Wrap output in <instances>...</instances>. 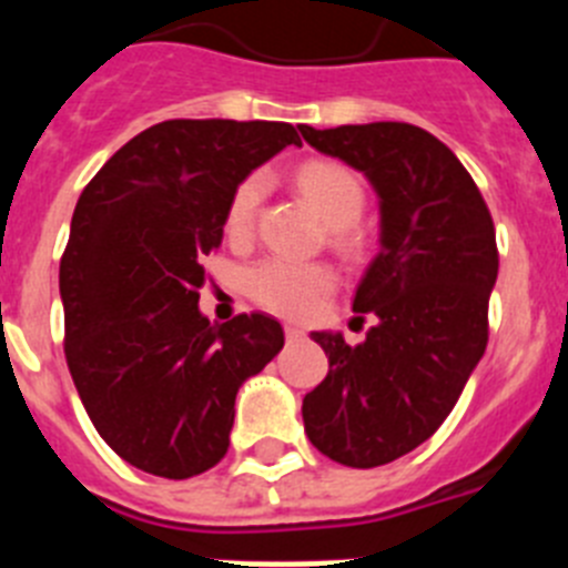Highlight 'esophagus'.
Wrapping results in <instances>:
<instances>
[{
    "label": "esophagus",
    "instance_id": "esophagus-1",
    "mask_svg": "<svg viewBox=\"0 0 568 568\" xmlns=\"http://www.w3.org/2000/svg\"><path fill=\"white\" fill-rule=\"evenodd\" d=\"M284 333H287V341H301V338H304V329L293 327V324H287V327H284Z\"/></svg>",
    "mask_w": 568,
    "mask_h": 568
}]
</instances>
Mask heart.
Segmentation results:
<instances>
[{"mask_svg":"<svg viewBox=\"0 0 568 568\" xmlns=\"http://www.w3.org/2000/svg\"><path fill=\"white\" fill-rule=\"evenodd\" d=\"M295 187L318 210L329 230H335V244L346 253L355 250L353 224L364 213L366 195L358 175L344 164L307 162L295 173ZM264 179L250 175L235 187L224 213V233L230 241H247L253 235L258 204L264 199ZM335 287V278L324 264L290 258H267L247 273V290L261 307L290 318H307L321 307Z\"/></svg>","mask_w":568,"mask_h":568,"instance_id":"1","label":"heart"}]
</instances>
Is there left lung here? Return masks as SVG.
I'll list each match as a JSON object with an SVG mask.
<instances>
[{
    "label": "left lung",
    "mask_w": 568,
    "mask_h": 568,
    "mask_svg": "<svg viewBox=\"0 0 568 568\" xmlns=\"http://www.w3.org/2000/svg\"><path fill=\"white\" fill-rule=\"evenodd\" d=\"M298 130L318 153L364 173L378 195L381 250L353 301L375 327L358 346L313 333L329 373L301 406L321 455L373 469L433 438L484 358L495 224L458 155L415 124Z\"/></svg>",
    "instance_id": "left-lung-1"
}]
</instances>
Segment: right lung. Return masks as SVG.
<instances>
[{"label": "right lung", "mask_w": 568, "mask_h": 568, "mask_svg": "<svg viewBox=\"0 0 568 568\" xmlns=\"http://www.w3.org/2000/svg\"><path fill=\"white\" fill-rule=\"evenodd\" d=\"M287 122L170 119L115 150L79 195L59 264L64 358L97 433L159 478L202 475L227 455L239 386L284 346L270 315L210 324L204 258Z\"/></svg>", "instance_id": "1"}]
</instances>
